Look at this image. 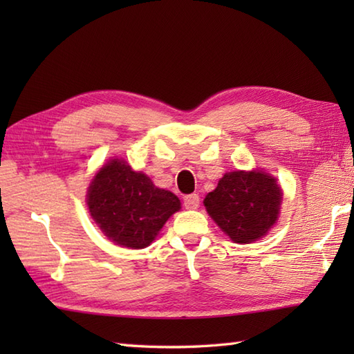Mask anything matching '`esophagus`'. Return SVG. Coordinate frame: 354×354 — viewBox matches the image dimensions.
I'll return each instance as SVG.
<instances>
[{"label": "esophagus", "mask_w": 354, "mask_h": 354, "mask_svg": "<svg viewBox=\"0 0 354 354\" xmlns=\"http://www.w3.org/2000/svg\"><path fill=\"white\" fill-rule=\"evenodd\" d=\"M201 198L199 194H189V196L184 198V207L187 209H196L199 207Z\"/></svg>", "instance_id": "34e87169"}]
</instances>
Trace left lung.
Instances as JSON below:
<instances>
[{
	"mask_svg": "<svg viewBox=\"0 0 354 354\" xmlns=\"http://www.w3.org/2000/svg\"><path fill=\"white\" fill-rule=\"evenodd\" d=\"M283 192L261 170L228 171L209 192L204 205L234 243H251L268 234L280 214Z\"/></svg>",
	"mask_w": 354,
	"mask_h": 354,
	"instance_id": "1",
	"label": "left lung"
}]
</instances>
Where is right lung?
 <instances>
[{
  "instance_id": "1",
  "label": "right lung",
  "mask_w": 354,
  "mask_h": 354,
  "mask_svg": "<svg viewBox=\"0 0 354 354\" xmlns=\"http://www.w3.org/2000/svg\"><path fill=\"white\" fill-rule=\"evenodd\" d=\"M86 204L94 222L111 242L141 250L153 242L181 202L123 160H111L88 187Z\"/></svg>"
}]
</instances>
